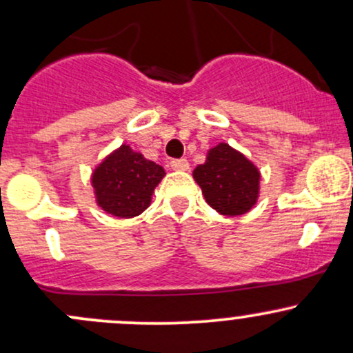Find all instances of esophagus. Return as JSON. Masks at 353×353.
I'll use <instances>...</instances> for the list:
<instances>
[{
    "label": "esophagus",
    "instance_id": "obj_1",
    "mask_svg": "<svg viewBox=\"0 0 353 353\" xmlns=\"http://www.w3.org/2000/svg\"><path fill=\"white\" fill-rule=\"evenodd\" d=\"M170 168L174 170H188L189 162L185 159H174V161H170Z\"/></svg>",
    "mask_w": 353,
    "mask_h": 353
}]
</instances>
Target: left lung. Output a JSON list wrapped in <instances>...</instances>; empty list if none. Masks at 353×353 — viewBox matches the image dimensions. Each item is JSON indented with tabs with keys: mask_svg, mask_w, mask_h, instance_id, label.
I'll return each mask as SVG.
<instances>
[{
	"mask_svg": "<svg viewBox=\"0 0 353 353\" xmlns=\"http://www.w3.org/2000/svg\"><path fill=\"white\" fill-rule=\"evenodd\" d=\"M206 203L224 216H241L256 204L259 170L224 142L212 147L206 162L192 172Z\"/></svg>",
	"mask_w": 353,
	"mask_h": 353,
	"instance_id": "8db88e82",
	"label": "left lung"
}]
</instances>
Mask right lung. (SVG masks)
Returning <instances> with one entry per match:
<instances>
[{
	"label": "right lung",
	"mask_w": 353,
	"mask_h": 353,
	"mask_svg": "<svg viewBox=\"0 0 353 353\" xmlns=\"http://www.w3.org/2000/svg\"><path fill=\"white\" fill-rule=\"evenodd\" d=\"M164 169L129 145H120L99 164L92 176L97 204L117 218H134L150 204Z\"/></svg>",
	"instance_id": "right-lung-1"
}]
</instances>
